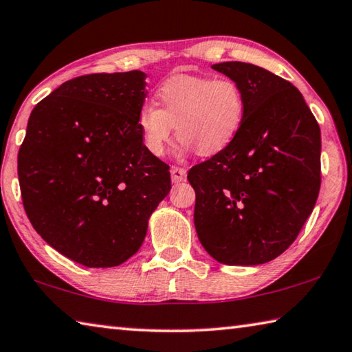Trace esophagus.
<instances>
[{"instance_id": "1", "label": "esophagus", "mask_w": 352, "mask_h": 352, "mask_svg": "<svg viewBox=\"0 0 352 352\" xmlns=\"http://www.w3.org/2000/svg\"><path fill=\"white\" fill-rule=\"evenodd\" d=\"M170 177L174 183H180L186 180V169L178 168V166H172L170 168Z\"/></svg>"}]
</instances>
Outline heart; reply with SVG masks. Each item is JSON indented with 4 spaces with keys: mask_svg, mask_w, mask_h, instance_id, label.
<instances>
[{
    "mask_svg": "<svg viewBox=\"0 0 352 352\" xmlns=\"http://www.w3.org/2000/svg\"><path fill=\"white\" fill-rule=\"evenodd\" d=\"M155 104H144L137 124L149 154L163 157L175 126L183 152L212 157L225 151L241 131L246 101L234 80L182 75L158 89Z\"/></svg>",
    "mask_w": 352,
    "mask_h": 352,
    "instance_id": "b5f03b06",
    "label": "heart"
}]
</instances>
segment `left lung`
<instances>
[{"label":"left lung","mask_w":352,"mask_h":352,"mask_svg":"<svg viewBox=\"0 0 352 352\" xmlns=\"http://www.w3.org/2000/svg\"><path fill=\"white\" fill-rule=\"evenodd\" d=\"M241 87V131L220 154L195 164L194 223L210 257L254 266L297 239L320 190V127L289 81L249 63L214 65Z\"/></svg>","instance_id":"1"}]
</instances>
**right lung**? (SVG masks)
<instances>
[{
    "label": "right lung",
    "instance_id": "right-lung-1",
    "mask_svg": "<svg viewBox=\"0 0 352 352\" xmlns=\"http://www.w3.org/2000/svg\"><path fill=\"white\" fill-rule=\"evenodd\" d=\"M142 70L69 80L32 111L18 152L24 210L44 241L87 267L132 257L169 194V166L149 154L137 117Z\"/></svg>",
    "mask_w": 352,
    "mask_h": 352
}]
</instances>
